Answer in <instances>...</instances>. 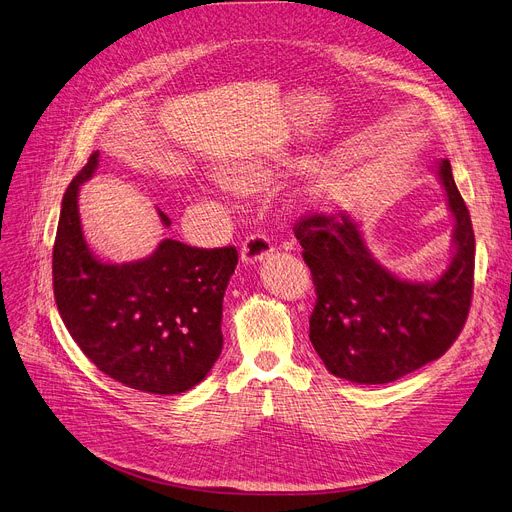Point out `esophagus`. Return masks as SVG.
Here are the masks:
<instances>
[{"mask_svg": "<svg viewBox=\"0 0 512 512\" xmlns=\"http://www.w3.org/2000/svg\"><path fill=\"white\" fill-rule=\"evenodd\" d=\"M273 254V245L264 235H250L241 245V260L248 264L262 262L264 258H269Z\"/></svg>", "mask_w": 512, "mask_h": 512, "instance_id": "34e87169", "label": "esophagus"}]
</instances>
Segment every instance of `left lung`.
I'll return each mask as SVG.
<instances>
[{"label": "left lung", "instance_id": "1", "mask_svg": "<svg viewBox=\"0 0 512 512\" xmlns=\"http://www.w3.org/2000/svg\"><path fill=\"white\" fill-rule=\"evenodd\" d=\"M439 178L456 218V256L433 283L382 269L349 214L311 212L296 222L294 235L317 294L309 338L334 376L393 382L445 355L460 336L473 300L475 233L447 159Z\"/></svg>", "mask_w": 512, "mask_h": 512}]
</instances>
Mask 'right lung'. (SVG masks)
Segmentation results:
<instances>
[{"mask_svg": "<svg viewBox=\"0 0 512 512\" xmlns=\"http://www.w3.org/2000/svg\"><path fill=\"white\" fill-rule=\"evenodd\" d=\"M96 166L98 151L63 197L52 252L58 313L100 372L142 393H185L208 376L222 351V298L237 250L163 239L145 260L100 262L77 212L79 185ZM159 216L170 227V218Z\"/></svg>", "mask_w": 512, "mask_h": 512, "instance_id": "right-lung-1", "label": "right lung"}]
</instances>
